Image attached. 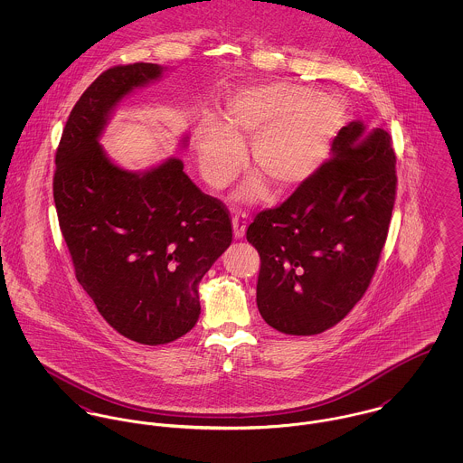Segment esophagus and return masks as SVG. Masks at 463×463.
Listing matches in <instances>:
<instances>
[{
	"instance_id": "obj_1",
	"label": "esophagus",
	"mask_w": 463,
	"mask_h": 463,
	"mask_svg": "<svg viewBox=\"0 0 463 463\" xmlns=\"http://www.w3.org/2000/svg\"><path fill=\"white\" fill-rule=\"evenodd\" d=\"M233 237L235 239H242L246 233V224H248V215L244 212H235L233 213Z\"/></svg>"
}]
</instances>
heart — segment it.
I'll list each match as a JSON object with an SVG mask.
<instances>
[{
	"instance_id": "b5f03b06",
	"label": "heart",
	"mask_w": 463,
	"mask_h": 463,
	"mask_svg": "<svg viewBox=\"0 0 463 463\" xmlns=\"http://www.w3.org/2000/svg\"><path fill=\"white\" fill-rule=\"evenodd\" d=\"M342 123L344 105L328 94L292 83L246 89L228 103V123L212 112L201 119V171L210 185H228L244 164L242 142L253 140L251 162L263 176H251L239 198H264V177L279 193L292 191L321 169Z\"/></svg>"
}]
</instances>
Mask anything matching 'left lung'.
<instances>
[{
	"instance_id": "obj_1",
	"label": "left lung",
	"mask_w": 463,
	"mask_h": 463,
	"mask_svg": "<svg viewBox=\"0 0 463 463\" xmlns=\"http://www.w3.org/2000/svg\"><path fill=\"white\" fill-rule=\"evenodd\" d=\"M396 185L391 135L353 121L310 180L257 213L246 239L260 255L257 305L269 326L317 335L353 310L380 262Z\"/></svg>"
}]
</instances>
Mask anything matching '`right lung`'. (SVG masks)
I'll use <instances>...</instances> for the list:
<instances>
[{
  "instance_id": "add662e5",
  "label": "right lung",
  "mask_w": 463,
  "mask_h": 463,
  "mask_svg": "<svg viewBox=\"0 0 463 463\" xmlns=\"http://www.w3.org/2000/svg\"><path fill=\"white\" fill-rule=\"evenodd\" d=\"M162 72L144 62L101 72L69 114L53 176L78 283L114 330L146 345L194 328L199 281L232 244L230 212L199 191L180 158L133 173L99 144L116 105Z\"/></svg>"
}]
</instances>
